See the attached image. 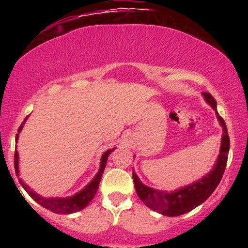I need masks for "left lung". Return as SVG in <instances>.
I'll list each match as a JSON object with an SVG mask.
<instances>
[{"mask_svg":"<svg viewBox=\"0 0 248 248\" xmlns=\"http://www.w3.org/2000/svg\"><path fill=\"white\" fill-rule=\"evenodd\" d=\"M203 95L210 104V106H212L213 109L216 110L218 120L223 127L220 152H219L218 160L211 171L195 183L172 192L161 191V190H155L153 187L146 186L141 183L136 173L133 172L134 186H135L136 193L141 201L154 211L160 212L164 216H169V217L181 216L183 213L191 211L196 206L201 205L212 195L216 187L218 186L219 182L224 175L225 168H226L230 150V138L227 134L226 124H225L224 119L218 114L216 99L209 92H204Z\"/></svg>","mask_w":248,"mask_h":248,"instance_id":"left-lung-1","label":"left lung"}]
</instances>
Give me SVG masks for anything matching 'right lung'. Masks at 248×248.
Here are the masks:
<instances>
[{"label": "right lung", "instance_id": "1", "mask_svg": "<svg viewBox=\"0 0 248 248\" xmlns=\"http://www.w3.org/2000/svg\"><path fill=\"white\" fill-rule=\"evenodd\" d=\"M25 120H27V119H25ZM25 120L22 122V124L19 126L18 133L21 132V129H22V127H23ZM17 139H18V134H16V141H17ZM114 149L115 148H113V149L107 150L106 153H104V155H102V157H101L100 169H99V171H98V173H96L95 177L93 178L92 181H91V183L88 184V186H85L80 192H78L77 195L72 196V197H69V198H44V197H41V196L33 192L32 190H31L30 187L28 186L21 178H18V181H19V183H21V186L24 187L25 191L29 193V196L33 199V201H36L39 205L45 207V209L50 210V211H52L55 213H61V215H69V213L80 211V210L84 209V207H86L88 204H90V202L92 201L93 197L95 196L96 191H98V187H99V184H100L102 173H104L105 167H106V163H107V157H108V155L110 154V152H113ZM14 166H15L16 173L18 175V153H17L16 150H15V158H14Z\"/></svg>", "mask_w": 248, "mask_h": 248}]
</instances>
